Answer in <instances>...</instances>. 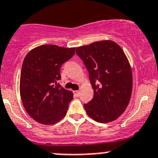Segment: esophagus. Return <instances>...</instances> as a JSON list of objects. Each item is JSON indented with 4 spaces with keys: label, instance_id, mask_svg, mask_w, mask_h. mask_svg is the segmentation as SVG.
Segmentation results:
<instances>
[{
    "label": "esophagus",
    "instance_id": "34e87169",
    "mask_svg": "<svg viewBox=\"0 0 158 158\" xmlns=\"http://www.w3.org/2000/svg\"><path fill=\"white\" fill-rule=\"evenodd\" d=\"M73 93H74V95L76 96V97H79V94H80V92H79V90L73 91Z\"/></svg>",
    "mask_w": 158,
    "mask_h": 158
}]
</instances>
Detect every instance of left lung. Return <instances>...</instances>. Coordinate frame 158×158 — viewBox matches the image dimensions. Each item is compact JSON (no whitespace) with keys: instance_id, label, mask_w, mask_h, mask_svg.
Listing matches in <instances>:
<instances>
[{"instance_id":"obj_1","label":"left lung","mask_w":158,"mask_h":158,"mask_svg":"<svg viewBox=\"0 0 158 158\" xmlns=\"http://www.w3.org/2000/svg\"><path fill=\"white\" fill-rule=\"evenodd\" d=\"M94 89V98L84 108L101 123L116 120L126 110L132 90V74L127 57L112 40H101L76 48Z\"/></svg>"}]
</instances>
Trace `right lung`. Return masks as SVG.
I'll return each instance as SVG.
<instances>
[{"mask_svg": "<svg viewBox=\"0 0 158 158\" xmlns=\"http://www.w3.org/2000/svg\"><path fill=\"white\" fill-rule=\"evenodd\" d=\"M76 52L53 44L41 45L25 57L20 76V96L26 112L43 125H54L66 115L72 91L57 83L60 69Z\"/></svg>", "mask_w": 158, "mask_h": 158, "instance_id": "right-lung-1", "label": "right lung"}]
</instances>
